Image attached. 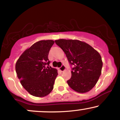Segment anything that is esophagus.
<instances>
[{
  "mask_svg": "<svg viewBox=\"0 0 120 120\" xmlns=\"http://www.w3.org/2000/svg\"><path fill=\"white\" fill-rule=\"evenodd\" d=\"M59 69H59V70H60V71H65V67L64 65H62L61 67H60V68H59Z\"/></svg>",
  "mask_w": 120,
  "mask_h": 120,
  "instance_id": "1",
  "label": "esophagus"
}]
</instances>
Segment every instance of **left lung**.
Here are the masks:
<instances>
[{
  "label": "left lung",
  "mask_w": 120,
  "mask_h": 120,
  "mask_svg": "<svg viewBox=\"0 0 120 120\" xmlns=\"http://www.w3.org/2000/svg\"><path fill=\"white\" fill-rule=\"evenodd\" d=\"M55 42L74 67L71 79L67 81L70 87L79 93L90 91L101 75L103 62L99 53L89 44L79 40L60 39Z\"/></svg>",
  "instance_id": "obj_1"
}]
</instances>
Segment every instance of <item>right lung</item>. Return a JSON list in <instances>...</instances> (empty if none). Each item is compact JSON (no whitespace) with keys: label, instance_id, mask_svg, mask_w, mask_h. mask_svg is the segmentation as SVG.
Listing matches in <instances>:
<instances>
[{"label":"right lung","instance_id":"1","mask_svg":"<svg viewBox=\"0 0 120 120\" xmlns=\"http://www.w3.org/2000/svg\"><path fill=\"white\" fill-rule=\"evenodd\" d=\"M53 44L52 40L38 41L26 49L16 62L17 77L33 96L44 97L53 90L58 73L56 69L49 67L48 56Z\"/></svg>","mask_w":120,"mask_h":120}]
</instances>
